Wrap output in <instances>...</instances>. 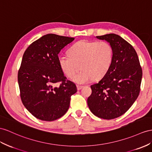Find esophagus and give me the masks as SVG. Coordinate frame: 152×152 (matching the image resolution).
Masks as SVG:
<instances>
[{
  "label": "esophagus",
  "mask_w": 152,
  "mask_h": 152,
  "mask_svg": "<svg viewBox=\"0 0 152 152\" xmlns=\"http://www.w3.org/2000/svg\"><path fill=\"white\" fill-rule=\"evenodd\" d=\"M76 87H77V91H80V90H81V88H83V86H80V85H76Z\"/></svg>",
  "instance_id": "esophagus-1"
}]
</instances>
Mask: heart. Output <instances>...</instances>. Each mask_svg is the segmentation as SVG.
Returning <instances> with one entry per match:
<instances>
[{
  "label": "heart",
  "mask_w": 152,
  "mask_h": 152,
  "mask_svg": "<svg viewBox=\"0 0 152 152\" xmlns=\"http://www.w3.org/2000/svg\"><path fill=\"white\" fill-rule=\"evenodd\" d=\"M69 53L58 57V63L69 78L82 69L74 79L79 84L103 77L109 71L114 56L113 48L107 41L80 40L71 47Z\"/></svg>",
  "instance_id": "heart-1"
}]
</instances>
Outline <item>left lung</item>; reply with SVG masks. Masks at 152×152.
Wrapping results in <instances>:
<instances>
[{
	"label": "left lung",
	"instance_id": "obj_1",
	"mask_svg": "<svg viewBox=\"0 0 152 152\" xmlns=\"http://www.w3.org/2000/svg\"><path fill=\"white\" fill-rule=\"evenodd\" d=\"M96 38L110 43L114 56L109 71L91 86L92 94L87 104L96 116L113 119L125 113L137 98L142 68L134 48L120 36L110 33Z\"/></svg>",
	"mask_w": 152,
	"mask_h": 152
}]
</instances>
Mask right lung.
<instances>
[{
    "mask_svg": "<svg viewBox=\"0 0 152 152\" xmlns=\"http://www.w3.org/2000/svg\"><path fill=\"white\" fill-rule=\"evenodd\" d=\"M74 40L48 34L33 42L24 53L18 72L20 98L27 110L38 119L60 118L77 92L76 85L67 80L58 63V54Z\"/></svg>",
    "mask_w": 152,
    "mask_h": 152,
    "instance_id": "obj_1",
    "label": "right lung"
}]
</instances>
